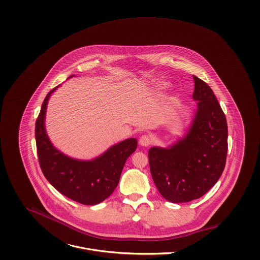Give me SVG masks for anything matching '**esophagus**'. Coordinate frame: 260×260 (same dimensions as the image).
I'll return each mask as SVG.
<instances>
[{
    "instance_id": "esophagus-1",
    "label": "esophagus",
    "mask_w": 260,
    "mask_h": 260,
    "mask_svg": "<svg viewBox=\"0 0 260 260\" xmlns=\"http://www.w3.org/2000/svg\"><path fill=\"white\" fill-rule=\"evenodd\" d=\"M139 144L143 147H148L151 144V137L149 135H142L139 139Z\"/></svg>"
}]
</instances>
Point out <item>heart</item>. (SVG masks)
Here are the masks:
<instances>
[{
	"label": "heart",
	"instance_id": "1",
	"mask_svg": "<svg viewBox=\"0 0 260 260\" xmlns=\"http://www.w3.org/2000/svg\"><path fill=\"white\" fill-rule=\"evenodd\" d=\"M169 84L168 83H160L157 85V89L158 90H165L166 88H168Z\"/></svg>",
	"mask_w": 260,
	"mask_h": 260
}]
</instances>
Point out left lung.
<instances>
[{"label": "left lung", "instance_id": "1", "mask_svg": "<svg viewBox=\"0 0 260 260\" xmlns=\"http://www.w3.org/2000/svg\"><path fill=\"white\" fill-rule=\"evenodd\" d=\"M197 109L184 136L169 147L149 149V165L160 194L172 203L203 196L222 174L227 155V122L211 88L193 76Z\"/></svg>", "mask_w": 260, "mask_h": 260}]
</instances>
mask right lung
Returning a JSON list of instances; mask_svg holds the SVG:
<instances>
[{
    "mask_svg": "<svg viewBox=\"0 0 260 260\" xmlns=\"http://www.w3.org/2000/svg\"><path fill=\"white\" fill-rule=\"evenodd\" d=\"M59 86L46 96L36 121L40 166L46 179L61 194L84 205H96L108 198L118 185L127 158L137 148V140L129 138L121 141L92 160L65 155L52 144L45 127L48 101Z\"/></svg>",
    "mask_w": 260,
    "mask_h": 260,
    "instance_id": "1",
    "label": "right lung"
}]
</instances>
